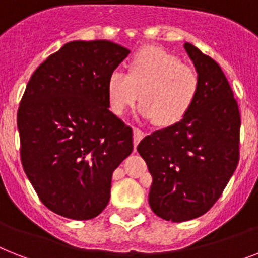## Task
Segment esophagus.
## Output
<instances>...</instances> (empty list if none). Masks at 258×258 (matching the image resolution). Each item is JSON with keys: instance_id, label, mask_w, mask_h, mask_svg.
<instances>
[{"instance_id": "obj_1", "label": "esophagus", "mask_w": 258, "mask_h": 258, "mask_svg": "<svg viewBox=\"0 0 258 258\" xmlns=\"http://www.w3.org/2000/svg\"><path fill=\"white\" fill-rule=\"evenodd\" d=\"M144 131H142L140 128H134V146H138L139 144V142L144 138Z\"/></svg>"}]
</instances>
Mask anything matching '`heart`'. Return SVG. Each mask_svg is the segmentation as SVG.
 Listing matches in <instances>:
<instances>
[{"label": "heart", "mask_w": 258, "mask_h": 258, "mask_svg": "<svg viewBox=\"0 0 258 258\" xmlns=\"http://www.w3.org/2000/svg\"><path fill=\"white\" fill-rule=\"evenodd\" d=\"M199 89L198 71L156 46L136 51L127 63V73L114 70L107 79L108 103L115 114H125L139 96V115L154 119L159 127L181 122L195 104Z\"/></svg>", "instance_id": "heart-1"}]
</instances>
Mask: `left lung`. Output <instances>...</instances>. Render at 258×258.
Here are the masks:
<instances>
[{
    "label": "left lung",
    "instance_id": "left-lung-1",
    "mask_svg": "<svg viewBox=\"0 0 258 258\" xmlns=\"http://www.w3.org/2000/svg\"><path fill=\"white\" fill-rule=\"evenodd\" d=\"M184 49L200 77L195 104L181 122L155 131L138 146L152 176L151 209L173 223L208 212L240 158L241 119L229 82L196 46L185 42Z\"/></svg>",
    "mask_w": 258,
    "mask_h": 258
}]
</instances>
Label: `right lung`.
<instances>
[{"instance_id":"obj_1","label":"right lung","mask_w":258,"mask_h":258,"mask_svg":"<svg viewBox=\"0 0 258 258\" xmlns=\"http://www.w3.org/2000/svg\"><path fill=\"white\" fill-rule=\"evenodd\" d=\"M128 54L104 39L68 42L27 83L17 114L21 162L41 202L59 216H98L112 172L133 152V130L107 98L108 75Z\"/></svg>"}]
</instances>
